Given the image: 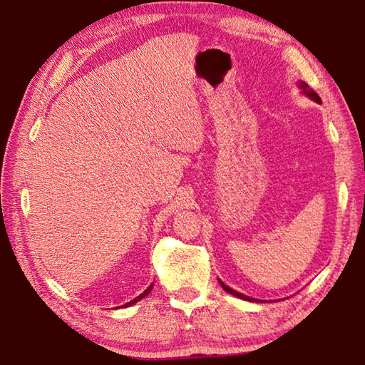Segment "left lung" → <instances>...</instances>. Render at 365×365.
I'll use <instances>...</instances> for the list:
<instances>
[{"label": "left lung", "instance_id": "8db88e82", "mask_svg": "<svg viewBox=\"0 0 365 365\" xmlns=\"http://www.w3.org/2000/svg\"><path fill=\"white\" fill-rule=\"evenodd\" d=\"M299 86H301V90L304 91V93L309 96V98H312L314 101H317V103H320V98H319V95L317 93H314V91L309 88V85L307 83H304V82H301L299 83ZM220 285H222V288L225 289V292H228L230 294H235V296H238V298H242V299H248V301H252L251 298H248V296H245V294H242V293H238V292H235V289H232L230 287H227L225 283H222L220 282Z\"/></svg>", "mask_w": 365, "mask_h": 365}]
</instances>
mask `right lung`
<instances>
[{
	"label": "right lung",
	"mask_w": 365,
	"mask_h": 365,
	"mask_svg": "<svg viewBox=\"0 0 365 365\" xmlns=\"http://www.w3.org/2000/svg\"><path fill=\"white\" fill-rule=\"evenodd\" d=\"M151 288H153V285H151V287H148V288L145 289V292H143V293H141L140 296H137V298H135L133 301H130V302H127V304H123V306H125V307H127V306H132V304H135V302H137V301H140L141 298H145V296H146V294H150V292H151Z\"/></svg>",
	"instance_id": "add662e5"
}]
</instances>
